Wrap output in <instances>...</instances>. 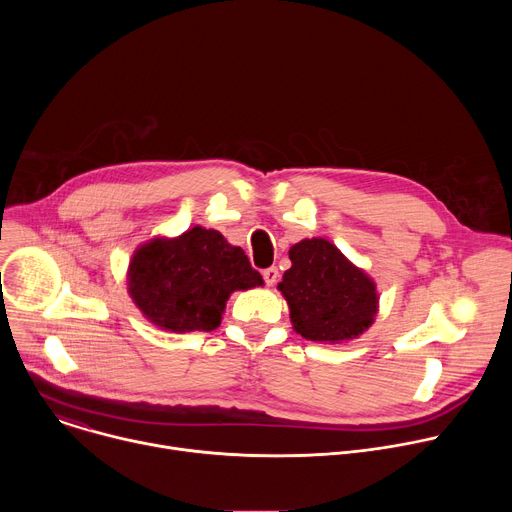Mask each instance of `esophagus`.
Segmentation results:
<instances>
[{"label":"esophagus","mask_w":512,"mask_h":512,"mask_svg":"<svg viewBox=\"0 0 512 512\" xmlns=\"http://www.w3.org/2000/svg\"><path fill=\"white\" fill-rule=\"evenodd\" d=\"M277 277H279L277 267H267V269L263 271V279H265V283H267V285H273V283L277 281Z\"/></svg>","instance_id":"1"}]
</instances>
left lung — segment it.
I'll return each mask as SVG.
<instances>
[{
  "label": "left lung",
  "mask_w": 512,
  "mask_h": 512,
  "mask_svg": "<svg viewBox=\"0 0 512 512\" xmlns=\"http://www.w3.org/2000/svg\"><path fill=\"white\" fill-rule=\"evenodd\" d=\"M289 259L277 287L298 334L314 342H342L373 324L379 304L375 283L330 241H300L289 249Z\"/></svg>",
  "instance_id": "obj_1"
}]
</instances>
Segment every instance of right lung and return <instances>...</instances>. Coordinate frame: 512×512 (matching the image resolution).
Masks as SVG:
<instances>
[{
	"label": "right lung",
	"instance_id": "obj_1",
	"mask_svg": "<svg viewBox=\"0 0 512 512\" xmlns=\"http://www.w3.org/2000/svg\"><path fill=\"white\" fill-rule=\"evenodd\" d=\"M263 285L245 251L225 237L194 227L178 239H156L135 251L129 294L143 316L172 332L221 326L231 291Z\"/></svg>",
	"mask_w": 512,
	"mask_h": 512
}]
</instances>
